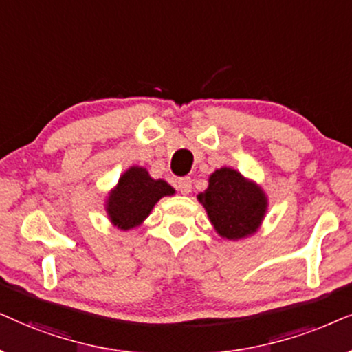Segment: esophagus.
<instances>
[{"mask_svg": "<svg viewBox=\"0 0 352 352\" xmlns=\"http://www.w3.org/2000/svg\"><path fill=\"white\" fill-rule=\"evenodd\" d=\"M191 185H193V180H191L190 177H184V179L177 182V188H179L182 195H188L191 191Z\"/></svg>", "mask_w": 352, "mask_h": 352, "instance_id": "esophagus-1", "label": "esophagus"}]
</instances>
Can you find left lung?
Instances as JSON below:
<instances>
[{
	"label": "left lung",
	"mask_w": 352,
	"mask_h": 352,
	"mask_svg": "<svg viewBox=\"0 0 352 352\" xmlns=\"http://www.w3.org/2000/svg\"><path fill=\"white\" fill-rule=\"evenodd\" d=\"M198 199L215 232L233 241L256 233L267 212V196L261 186L230 167L210 173L208 190Z\"/></svg>",
	"instance_id": "left-lung-1"
}]
</instances>
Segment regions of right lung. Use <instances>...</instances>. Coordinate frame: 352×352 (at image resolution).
Returning <instances> with one entry per match:
<instances>
[{"mask_svg":"<svg viewBox=\"0 0 352 352\" xmlns=\"http://www.w3.org/2000/svg\"><path fill=\"white\" fill-rule=\"evenodd\" d=\"M175 193L167 182L154 180L144 167L133 166L120 175L106 201V212L120 230L138 227L164 196Z\"/></svg>","mask_w":352,"mask_h":352,"instance_id":"obj_1","label":"right lung"}]
</instances>
